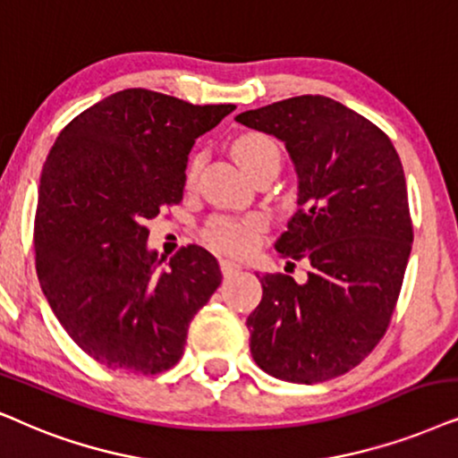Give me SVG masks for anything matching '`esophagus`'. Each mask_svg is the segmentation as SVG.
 Segmentation results:
<instances>
[{
  "label": "esophagus",
  "mask_w": 458,
  "mask_h": 458,
  "mask_svg": "<svg viewBox=\"0 0 458 458\" xmlns=\"http://www.w3.org/2000/svg\"><path fill=\"white\" fill-rule=\"evenodd\" d=\"M240 269H242V265H240V263H235V260H231V259H221V271H223V276H225V277L233 276V273H237Z\"/></svg>",
  "instance_id": "obj_1"
}]
</instances>
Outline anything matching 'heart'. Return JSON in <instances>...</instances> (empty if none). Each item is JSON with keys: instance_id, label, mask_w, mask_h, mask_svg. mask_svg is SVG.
<instances>
[{"instance_id": "obj_1", "label": "heart", "mask_w": 458, "mask_h": 458, "mask_svg": "<svg viewBox=\"0 0 458 458\" xmlns=\"http://www.w3.org/2000/svg\"><path fill=\"white\" fill-rule=\"evenodd\" d=\"M231 151L237 162L242 164V168L250 174H259L260 170L280 168L282 164V151L277 147V142L271 139L269 134L257 132V130H250V132H242L231 145ZM201 165V156H193L187 164L185 181L187 185H191L198 176ZM267 229V223L263 216L259 215H246V216H227L218 215L212 216L210 221L206 223L204 227V240L210 243L212 248L223 252H233V254H243L252 250L254 246L260 242Z\"/></svg>"}]
</instances>
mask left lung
Wrapping results in <instances>:
<instances>
[{
	"label": "left lung",
	"mask_w": 458,
	"mask_h": 458,
	"mask_svg": "<svg viewBox=\"0 0 458 458\" xmlns=\"http://www.w3.org/2000/svg\"><path fill=\"white\" fill-rule=\"evenodd\" d=\"M235 122L286 145L299 210L276 248L309 263L305 284L284 273L260 277L263 299L246 322L252 358L282 381H330L378 345L400 296L412 248L400 156L381 128L319 94L243 111Z\"/></svg>",
	"instance_id": "obj_1"
}]
</instances>
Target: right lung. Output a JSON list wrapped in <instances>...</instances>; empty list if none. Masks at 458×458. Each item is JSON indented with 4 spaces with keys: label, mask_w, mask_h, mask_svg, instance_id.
I'll return each mask as SVG.
<instances>
[{
    "label": "right lung",
    "mask_w": 458,
    "mask_h": 458,
    "mask_svg": "<svg viewBox=\"0 0 458 458\" xmlns=\"http://www.w3.org/2000/svg\"><path fill=\"white\" fill-rule=\"evenodd\" d=\"M233 109L128 88L73 117L47 153L35 267L58 322L98 364L170 370L193 316L221 286L216 259L195 243L159 269L145 223L181 204L195 139Z\"/></svg>",
    "instance_id": "obj_1"
}]
</instances>
